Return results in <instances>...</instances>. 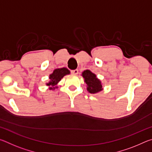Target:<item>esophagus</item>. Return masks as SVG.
Instances as JSON below:
<instances>
[{"label": "esophagus", "mask_w": 152, "mask_h": 152, "mask_svg": "<svg viewBox=\"0 0 152 152\" xmlns=\"http://www.w3.org/2000/svg\"><path fill=\"white\" fill-rule=\"evenodd\" d=\"M71 73L74 74V75H77V74H78V70H77V69H76V70H73L71 71Z\"/></svg>", "instance_id": "34e87169"}]
</instances>
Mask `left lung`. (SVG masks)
I'll list each match as a JSON object with an SVG mask.
<instances>
[{
    "mask_svg": "<svg viewBox=\"0 0 152 152\" xmlns=\"http://www.w3.org/2000/svg\"><path fill=\"white\" fill-rule=\"evenodd\" d=\"M82 76L84 78L86 84H87V91L90 93H96L102 91L101 82L96 78V75L88 70H86L82 72Z\"/></svg>",
    "mask_w": 152,
    "mask_h": 152,
    "instance_id": "8db88e82",
    "label": "left lung"
}]
</instances>
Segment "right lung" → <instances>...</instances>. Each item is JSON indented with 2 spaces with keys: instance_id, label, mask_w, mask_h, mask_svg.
Instances as JSON below:
<instances>
[{
  "instance_id": "add662e5",
  "label": "right lung",
  "mask_w": 152,
  "mask_h": 152,
  "mask_svg": "<svg viewBox=\"0 0 152 152\" xmlns=\"http://www.w3.org/2000/svg\"><path fill=\"white\" fill-rule=\"evenodd\" d=\"M70 74V71L66 68L56 69V70L53 71V72L50 74V81L49 83L47 84V85L49 86H51V88H50V90L55 89L56 88H57V87H56V84L61 80V79L64 76H66L67 74Z\"/></svg>"
}]
</instances>
